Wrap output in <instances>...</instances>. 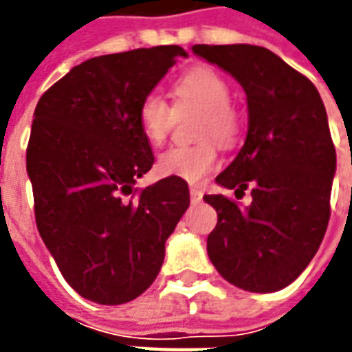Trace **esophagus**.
Instances as JSON below:
<instances>
[{"label":"esophagus","instance_id":"esophagus-1","mask_svg":"<svg viewBox=\"0 0 352 352\" xmlns=\"http://www.w3.org/2000/svg\"><path fill=\"white\" fill-rule=\"evenodd\" d=\"M201 190H199V186H190V199L192 204H198V201H201Z\"/></svg>","mask_w":352,"mask_h":352}]
</instances>
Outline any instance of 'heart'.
<instances>
[{"label":"heart","instance_id":"b5f03b06","mask_svg":"<svg viewBox=\"0 0 352 352\" xmlns=\"http://www.w3.org/2000/svg\"><path fill=\"white\" fill-rule=\"evenodd\" d=\"M171 92L177 103L201 109L192 145L169 146L158 156L156 168L162 175L177 177L186 183L204 181L219 166V143L234 145L241 133V116L232 105V87L224 75L209 67L196 65L173 82ZM138 122L143 138L151 145H162L173 124V109L158 94H146L138 105Z\"/></svg>","mask_w":352,"mask_h":352}]
</instances>
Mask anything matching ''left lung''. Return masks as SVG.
I'll return each instance as SVG.
<instances>
[{
  "instance_id": "left-lung-1",
  "label": "left lung",
  "mask_w": 352,
  "mask_h": 352,
  "mask_svg": "<svg viewBox=\"0 0 352 352\" xmlns=\"http://www.w3.org/2000/svg\"><path fill=\"white\" fill-rule=\"evenodd\" d=\"M207 62L234 75L247 94L249 131L217 183L228 196H204L219 214L207 237L217 272L249 292L280 290L307 267L330 221L336 171L324 103L305 75L254 45H194Z\"/></svg>"
}]
</instances>
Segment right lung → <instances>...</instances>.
Here are the masks:
<instances>
[{
  "mask_svg": "<svg viewBox=\"0 0 352 352\" xmlns=\"http://www.w3.org/2000/svg\"><path fill=\"white\" fill-rule=\"evenodd\" d=\"M186 56L177 45L90 58L43 94L26 168L37 230L82 298L118 305L160 272L166 239L190 206L188 184L166 177L133 188L153 168L138 105Z\"/></svg>",
  "mask_w": 352,
  "mask_h": 352,
  "instance_id": "obj_1",
  "label": "right lung"
}]
</instances>
